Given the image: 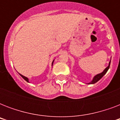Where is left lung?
Segmentation results:
<instances>
[{"mask_svg":"<svg viewBox=\"0 0 120 120\" xmlns=\"http://www.w3.org/2000/svg\"><path fill=\"white\" fill-rule=\"evenodd\" d=\"M110 63H111V60L110 61V62H109V65H108V66L107 67L105 68V69L103 70V71L101 72V73H99V74H97V75H96L95 76V77H93V80H91V82H90V83H88V84H94L95 83H97L98 81H99V80H100L101 78H102L103 76H104L105 74H106V73L107 72V71L108 70V69H109V68H110Z\"/></svg>","mask_w":120,"mask_h":120,"instance_id":"8db88e82","label":"left lung"}]
</instances>
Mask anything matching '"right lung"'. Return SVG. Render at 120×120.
I'll return each instance as SVG.
<instances>
[{"instance_id": "add662e5", "label": "right lung", "mask_w": 120, "mask_h": 120, "mask_svg": "<svg viewBox=\"0 0 120 120\" xmlns=\"http://www.w3.org/2000/svg\"><path fill=\"white\" fill-rule=\"evenodd\" d=\"M53 62H54V60H53V62H52V65H53ZM19 74H20V73H19ZM20 76H21V77H22V78H23V79H24V80H25V81H27V82H29V79H28V78H27V77H25V76H23V75H21V74H20Z\"/></svg>"}]
</instances>
